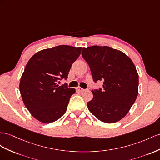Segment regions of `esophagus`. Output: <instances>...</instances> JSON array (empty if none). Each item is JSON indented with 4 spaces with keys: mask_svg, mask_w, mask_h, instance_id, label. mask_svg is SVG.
<instances>
[{
    "mask_svg": "<svg viewBox=\"0 0 160 160\" xmlns=\"http://www.w3.org/2000/svg\"><path fill=\"white\" fill-rule=\"evenodd\" d=\"M77 90H78V91L81 92L85 91V89H84V88H80V87H78V88H77Z\"/></svg>",
    "mask_w": 160,
    "mask_h": 160,
    "instance_id": "1",
    "label": "esophagus"
}]
</instances>
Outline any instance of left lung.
I'll use <instances>...</instances> for the list:
<instances>
[{
	"label": "left lung",
	"instance_id": "left-lung-1",
	"mask_svg": "<svg viewBox=\"0 0 160 160\" xmlns=\"http://www.w3.org/2000/svg\"><path fill=\"white\" fill-rule=\"evenodd\" d=\"M96 83L103 88L92 89L88 102L89 111L101 122L114 123L124 118L138 95V75L136 67L124 52L107 46H92L82 51Z\"/></svg>",
	"mask_w": 160,
	"mask_h": 160
}]
</instances>
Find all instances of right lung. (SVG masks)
<instances>
[{"mask_svg":"<svg viewBox=\"0 0 160 160\" xmlns=\"http://www.w3.org/2000/svg\"><path fill=\"white\" fill-rule=\"evenodd\" d=\"M82 48L59 45L36 52L28 61L21 78L19 91L24 105L36 120L51 123L65 113L69 99L76 92L67 80L72 63L80 55Z\"/></svg>","mask_w":160,"mask_h":160,"instance_id":"right-lung-1","label":"right lung"}]
</instances>
